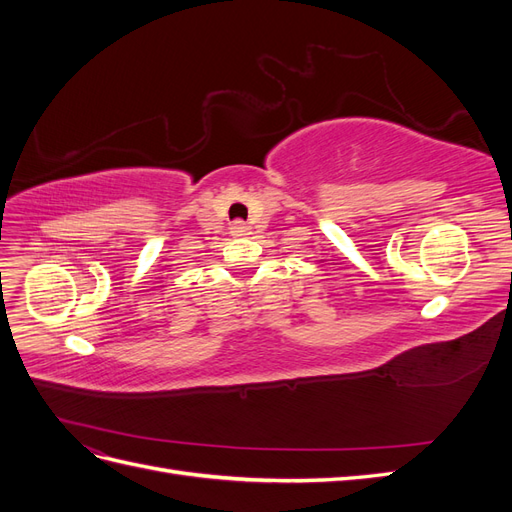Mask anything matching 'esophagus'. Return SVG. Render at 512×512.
Listing matches in <instances>:
<instances>
[{
	"label": "esophagus",
	"instance_id": "34e87169",
	"mask_svg": "<svg viewBox=\"0 0 512 512\" xmlns=\"http://www.w3.org/2000/svg\"><path fill=\"white\" fill-rule=\"evenodd\" d=\"M247 230H250V228H247V224H243V222H235V224L230 226V232H232V235H235V237L247 235Z\"/></svg>",
	"mask_w": 512,
	"mask_h": 512
}]
</instances>
